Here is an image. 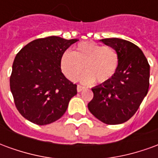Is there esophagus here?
<instances>
[{"label": "esophagus", "instance_id": "esophagus-1", "mask_svg": "<svg viewBox=\"0 0 158 158\" xmlns=\"http://www.w3.org/2000/svg\"><path fill=\"white\" fill-rule=\"evenodd\" d=\"M85 89V87L82 85H78L77 86V90H78V92H80V91H82L83 89Z\"/></svg>", "mask_w": 158, "mask_h": 158}]
</instances>
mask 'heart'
<instances>
[{"label":"heart","instance_id":"1","mask_svg":"<svg viewBox=\"0 0 158 158\" xmlns=\"http://www.w3.org/2000/svg\"><path fill=\"white\" fill-rule=\"evenodd\" d=\"M118 66L116 50L95 42H81L73 52H65L61 58L62 72L72 81L79 79L84 68V82H108L116 74Z\"/></svg>","mask_w":158,"mask_h":158}]
</instances>
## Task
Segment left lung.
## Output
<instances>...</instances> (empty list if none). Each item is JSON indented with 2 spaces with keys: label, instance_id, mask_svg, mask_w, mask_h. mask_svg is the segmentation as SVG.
Listing matches in <instances>:
<instances>
[{
  "label": "left lung",
  "instance_id": "left-lung-1",
  "mask_svg": "<svg viewBox=\"0 0 158 158\" xmlns=\"http://www.w3.org/2000/svg\"><path fill=\"white\" fill-rule=\"evenodd\" d=\"M102 41L117 51L119 66L108 82L93 88L88 108L106 124L128 121L139 109L149 89L150 65L142 51L132 42L118 38Z\"/></svg>",
  "mask_w": 158,
  "mask_h": 158
}]
</instances>
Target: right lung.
Here are the masks:
<instances>
[{
    "mask_svg": "<svg viewBox=\"0 0 158 158\" xmlns=\"http://www.w3.org/2000/svg\"><path fill=\"white\" fill-rule=\"evenodd\" d=\"M78 40L49 36L33 40L16 55L10 89L20 114L38 125L55 122L77 94V85L61 69V58Z\"/></svg>",
    "mask_w": 158,
    "mask_h": 158,
    "instance_id": "right-lung-1",
    "label": "right lung"
}]
</instances>
